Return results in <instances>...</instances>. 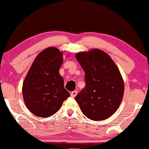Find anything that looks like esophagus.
<instances>
[{
  "mask_svg": "<svg viewBox=\"0 0 149 149\" xmlns=\"http://www.w3.org/2000/svg\"><path fill=\"white\" fill-rule=\"evenodd\" d=\"M77 91H72V92L70 93V95L72 97H74L77 95Z\"/></svg>",
  "mask_w": 149,
  "mask_h": 149,
  "instance_id": "obj_1",
  "label": "esophagus"
}]
</instances>
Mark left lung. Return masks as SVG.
Wrapping results in <instances>:
<instances>
[{
    "instance_id": "8db88e82",
    "label": "left lung",
    "mask_w": 149,
    "mask_h": 149,
    "mask_svg": "<svg viewBox=\"0 0 149 149\" xmlns=\"http://www.w3.org/2000/svg\"><path fill=\"white\" fill-rule=\"evenodd\" d=\"M75 57L85 73V87L75 100L88 119H107L123 99L124 83L119 70L111 57L98 49L78 53Z\"/></svg>"
}]
</instances>
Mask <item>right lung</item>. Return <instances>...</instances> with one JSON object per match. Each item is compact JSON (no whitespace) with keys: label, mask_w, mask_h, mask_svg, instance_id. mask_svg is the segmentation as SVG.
<instances>
[{"label":"right lung","mask_w":149,"mask_h":149,"mask_svg":"<svg viewBox=\"0 0 149 149\" xmlns=\"http://www.w3.org/2000/svg\"><path fill=\"white\" fill-rule=\"evenodd\" d=\"M63 54L58 49L42 51L32 63L25 79L22 93L28 110L39 117L54 115L70 96L59 73Z\"/></svg>","instance_id":"obj_1"}]
</instances>
